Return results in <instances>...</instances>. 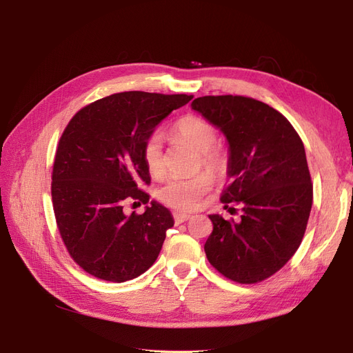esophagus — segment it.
<instances>
[{
  "instance_id": "obj_1",
  "label": "esophagus",
  "mask_w": 353,
  "mask_h": 353,
  "mask_svg": "<svg viewBox=\"0 0 353 353\" xmlns=\"http://www.w3.org/2000/svg\"><path fill=\"white\" fill-rule=\"evenodd\" d=\"M190 218H191V215H188V213L174 212V219H175V223H176V225H179V223H183V222L188 221Z\"/></svg>"
}]
</instances>
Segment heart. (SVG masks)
Returning <instances> with one entry per match:
<instances>
[{"label":"heart","instance_id":"obj_1","mask_svg":"<svg viewBox=\"0 0 353 353\" xmlns=\"http://www.w3.org/2000/svg\"><path fill=\"white\" fill-rule=\"evenodd\" d=\"M172 137L176 141L184 143L200 152L203 163L208 169L218 172V170L225 168V156L213 147V144L216 143L218 132L210 122L197 116H185L172 128ZM143 156L148 172L153 176L163 175L165 156L162 134L154 132L147 138ZM212 184L213 178L205 172L191 178L174 176L166 179L162 187L157 190V197L169 208L191 210L197 205L199 199L210 190Z\"/></svg>","mask_w":353,"mask_h":353}]
</instances>
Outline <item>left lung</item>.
Returning <instances> with one entry per match:
<instances>
[{"label":"left lung","mask_w":353,"mask_h":353,"mask_svg":"<svg viewBox=\"0 0 353 353\" xmlns=\"http://www.w3.org/2000/svg\"><path fill=\"white\" fill-rule=\"evenodd\" d=\"M191 109L225 137L231 184L221 200L241 206L239 221L209 215L208 259L232 281H262L288 262L306 230L312 184L303 143L280 112L249 97L206 95Z\"/></svg>","instance_id":"8db88e82"}]
</instances>
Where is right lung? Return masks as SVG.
I'll return each instance as SVG.
<instances>
[{
  "instance_id": "1",
  "label": "right lung",
  "mask_w": 353,
  "mask_h": 353,
  "mask_svg": "<svg viewBox=\"0 0 353 353\" xmlns=\"http://www.w3.org/2000/svg\"><path fill=\"white\" fill-rule=\"evenodd\" d=\"M193 95L117 92L91 103L72 117L52 168L51 196L60 236L83 271L123 283L157 259L172 213L152 200L143 215H126V200L148 194L144 144L156 126Z\"/></svg>"
}]
</instances>
